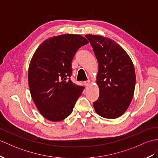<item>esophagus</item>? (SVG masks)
I'll list each match as a JSON object with an SVG mask.
<instances>
[{
  "label": "esophagus",
  "mask_w": 158,
  "mask_h": 158,
  "mask_svg": "<svg viewBox=\"0 0 158 158\" xmlns=\"http://www.w3.org/2000/svg\"><path fill=\"white\" fill-rule=\"evenodd\" d=\"M89 83H90V81L89 80H87V81H84L83 84H84V85L87 86L89 84Z\"/></svg>",
  "instance_id": "1"
}]
</instances>
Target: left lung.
Here are the masks:
<instances>
[{
    "mask_svg": "<svg viewBox=\"0 0 158 158\" xmlns=\"http://www.w3.org/2000/svg\"><path fill=\"white\" fill-rule=\"evenodd\" d=\"M98 62L97 84L100 96L95 111L106 118H116L129 108L133 97L136 76L131 58L115 41L103 36L85 35Z\"/></svg>",
    "mask_w": 158,
    "mask_h": 158,
    "instance_id": "8db88e82",
    "label": "left lung"
}]
</instances>
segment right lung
<instances>
[{
  "label": "right lung",
  "instance_id": "right-lung-1",
  "mask_svg": "<svg viewBox=\"0 0 158 158\" xmlns=\"http://www.w3.org/2000/svg\"><path fill=\"white\" fill-rule=\"evenodd\" d=\"M83 36L64 34L44 41L33 56L28 70L31 96L40 114L53 122L67 118L84 89L73 83L71 62L87 44Z\"/></svg>",
  "mask_w": 158,
  "mask_h": 158
}]
</instances>
